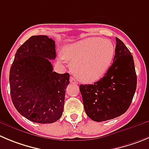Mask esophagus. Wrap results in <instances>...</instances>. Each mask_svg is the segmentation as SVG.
<instances>
[{"label":"esophagus","instance_id":"1","mask_svg":"<svg viewBox=\"0 0 149 149\" xmlns=\"http://www.w3.org/2000/svg\"><path fill=\"white\" fill-rule=\"evenodd\" d=\"M70 82L71 83V84H78V82L76 81V80L73 77V76H71V77L70 78Z\"/></svg>","mask_w":149,"mask_h":149}]
</instances>
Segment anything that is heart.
Instances as JSON below:
<instances>
[{
    "instance_id": "b5f03b06",
    "label": "heart",
    "mask_w": 149,
    "mask_h": 149,
    "mask_svg": "<svg viewBox=\"0 0 149 149\" xmlns=\"http://www.w3.org/2000/svg\"><path fill=\"white\" fill-rule=\"evenodd\" d=\"M115 54V45L109 39L87 37L69 45L65 56L71 63V70L80 81H98L107 71Z\"/></svg>"
}]
</instances>
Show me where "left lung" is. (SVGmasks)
Segmentation results:
<instances>
[{"label":"left lung","mask_w":149,"mask_h":149,"mask_svg":"<svg viewBox=\"0 0 149 149\" xmlns=\"http://www.w3.org/2000/svg\"><path fill=\"white\" fill-rule=\"evenodd\" d=\"M116 40L113 62L107 73L93 84H81L84 110L94 121L120 116L127 111L137 87L134 59L124 43Z\"/></svg>","instance_id":"1"}]
</instances>
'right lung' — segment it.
<instances>
[{"mask_svg": "<svg viewBox=\"0 0 149 149\" xmlns=\"http://www.w3.org/2000/svg\"><path fill=\"white\" fill-rule=\"evenodd\" d=\"M56 45L45 35L32 36L18 48L10 68L12 103L20 115L40 123H52L62 115L69 73L53 71Z\"/></svg>", "mask_w": 149, "mask_h": 149, "instance_id": "right-lung-1", "label": "right lung"}]
</instances>
